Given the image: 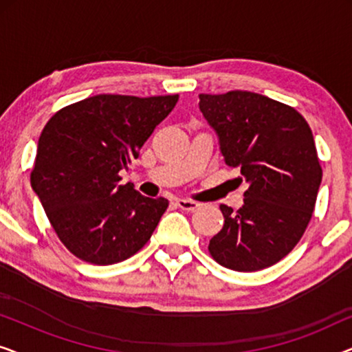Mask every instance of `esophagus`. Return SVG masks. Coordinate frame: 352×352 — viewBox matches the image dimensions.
I'll return each mask as SVG.
<instances>
[{
	"mask_svg": "<svg viewBox=\"0 0 352 352\" xmlns=\"http://www.w3.org/2000/svg\"><path fill=\"white\" fill-rule=\"evenodd\" d=\"M176 205L179 206L181 210L184 211H194L200 206L199 201H194V200H186V199H181V200H176Z\"/></svg>",
	"mask_w": 352,
	"mask_h": 352,
	"instance_id": "esophagus-1",
	"label": "esophagus"
}]
</instances>
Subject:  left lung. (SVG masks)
Here are the masks:
<instances>
[{
	"label": "left lung",
	"instance_id": "left-lung-1",
	"mask_svg": "<svg viewBox=\"0 0 352 352\" xmlns=\"http://www.w3.org/2000/svg\"><path fill=\"white\" fill-rule=\"evenodd\" d=\"M199 98L226 165L248 184L242 208L219 206L224 226L210 240V254L232 271H261L295 248L311 221L322 181L312 131L300 112L267 96Z\"/></svg>",
	"mask_w": 352,
	"mask_h": 352
}]
</instances>
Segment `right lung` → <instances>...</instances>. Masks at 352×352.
Instances as JSON below:
<instances>
[{"mask_svg": "<svg viewBox=\"0 0 352 352\" xmlns=\"http://www.w3.org/2000/svg\"><path fill=\"white\" fill-rule=\"evenodd\" d=\"M179 96L98 94L51 117L30 182L57 237L86 263L131 258L152 237L168 200L148 199L118 173L139 157Z\"/></svg>", "mask_w": 352, "mask_h": 352, "instance_id": "obj_1", "label": "right lung"}]
</instances>
